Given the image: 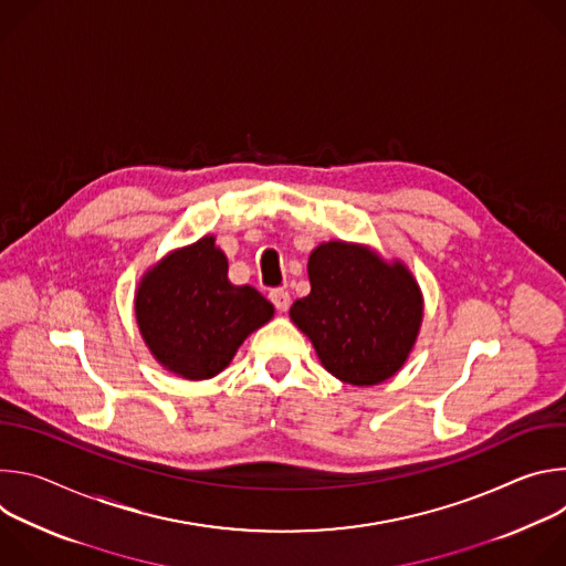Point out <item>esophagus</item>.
<instances>
[{"label": "esophagus", "instance_id": "esophagus-1", "mask_svg": "<svg viewBox=\"0 0 566 566\" xmlns=\"http://www.w3.org/2000/svg\"><path fill=\"white\" fill-rule=\"evenodd\" d=\"M271 302L275 304V308L277 311H286L289 306H291V295H289V291H284V289H275V291H271Z\"/></svg>", "mask_w": 566, "mask_h": 566}]
</instances>
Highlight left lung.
<instances>
[{
	"mask_svg": "<svg viewBox=\"0 0 566 566\" xmlns=\"http://www.w3.org/2000/svg\"><path fill=\"white\" fill-rule=\"evenodd\" d=\"M311 293L289 315L319 363L349 385H378L408 360L423 319V295L402 262L347 241L308 258Z\"/></svg>",
	"mask_w": 566,
	"mask_h": 566,
	"instance_id": "1",
	"label": "left lung"
}]
</instances>
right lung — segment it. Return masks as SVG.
I'll return each mask as SVG.
<instances>
[{"label": "right lung", "mask_w": 566, "mask_h": 566, "mask_svg": "<svg viewBox=\"0 0 566 566\" xmlns=\"http://www.w3.org/2000/svg\"><path fill=\"white\" fill-rule=\"evenodd\" d=\"M134 308L151 356L188 380L223 371L241 343L273 317V304L262 293L230 284L228 260L212 234L151 266Z\"/></svg>", "instance_id": "obj_1"}]
</instances>
